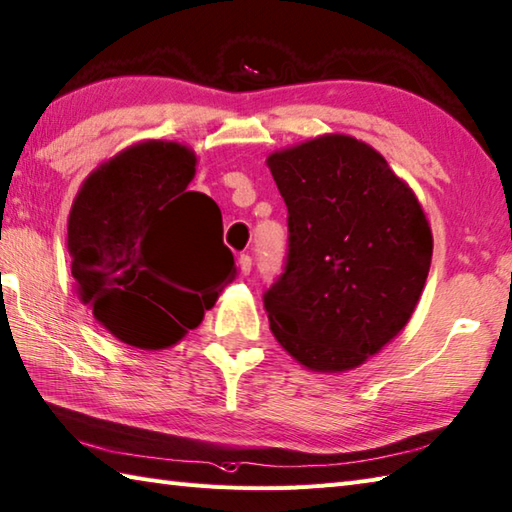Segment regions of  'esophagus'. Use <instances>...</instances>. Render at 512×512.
Segmentation results:
<instances>
[{"label":"esophagus","mask_w":512,"mask_h":512,"mask_svg":"<svg viewBox=\"0 0 512 512\" xmlns=\"http://www.w3.org/2000/svg\"><path fill=\"white\" fill-rule=\"evenodd\" d=\"M237 262H239V270H242V275H250V268H253V259H250V255L242 253Z\"/></svg>","instance_id":"1"}]
</instances>
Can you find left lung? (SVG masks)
I'll return each mask as SVG.
<instances>
[{"label":"left lung","mask_w":512,"mask_h":512,"mask_svg":"<svg viewBox=\"0 0 512 512\" xmlns=\"http://www.w3.org/2000/svg\"><path fill=\"white\" fill-rule=\"evenodd\" d=\"M268 166L288 208L284 270L264 293L270 330L310 370L364 364L424 290V210L375 148L346 135L273 153Z\"/></svg>","instance_id":"8db88e82"}]
</instances>
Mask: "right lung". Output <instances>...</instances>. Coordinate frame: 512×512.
I'll use <instances>...</instances> for the list:
<instances>
[{
	"instance_id": "1",
	"label": "right lung",
	"mask_w": 512,
	"mask_h": 512,
	"mask_svg": "<svg viewBox=\"0 0 512 512\" xmlns=\"http://www.w3.org/2000/svg\"><path fill=\"white\" fill-rule=\"evenodd\" d=\"M195 162L193 150L175 142L130 146L86 179L70 208L79 295L128 346L177 344L235 277L222 210L186 190Z\"/></svg>"
}]
</instances>
